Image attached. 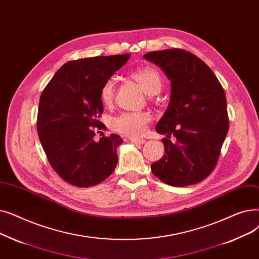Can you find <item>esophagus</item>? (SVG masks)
Listing matches in <instances>:
<instances>
[{
	"mask_svg": "<svg viewBox=\"0 0 259 259\" xmlns=\"http://www.w3.org/2000/svg\"><path fill=\"white\" fill-rule=\"evenodd\" d=\"M131 141L136 144H144L146 142L144 139H138V138H131Z\"/></svg>",
	"mask_w": 259,
	"mask_h": 259,
	"instance_id": "obj_1",
	"label": "esophagus"
}]
</instances>
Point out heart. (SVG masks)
<instances>
[{
    "label": "heart",
    "mask_w": 259,
    "mask_h": 259,
    "mask_svg": "<svg viewBox=\"0 0 259 259\" xmlns=\"http://www.w3.org/2000/svg\"><path fill=\"white\" fill-rule=\"evenodd\" d=\"M132 78L140 84L147 95H156L162 88V78L160 72L151 66L141 67L132 72ZM116 82L109 78L102 84L100 89L101 102L109 106L112 105L115 97ZM151 121V115L146 112H127L122 113L112 121L113 131L124 135V136L136 138L145 133L147 123Z\"/></svg>",
    "instance_id": "1"
}]
</instances>
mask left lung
<instances>
[{
  "label": "left lung",
  "mask_w": 259,
  "mask_h": 259,
  "mask_svg": "<svg viewBox=\"0 0 259 259\" xmlns=\"http://www.w3.org/2000/svg\"><path fill=\"white\" fill-rule=\"evenodd\" d=\"M170 81V99L156 132L166 135L153 174L171 187L198 183L212 173L229 131L225 91L212 69L179 48L147 53ZM170 136L177 137L173 144Z\"/></svg>",
  "instance_id": "obj_1"
}]
</instances>
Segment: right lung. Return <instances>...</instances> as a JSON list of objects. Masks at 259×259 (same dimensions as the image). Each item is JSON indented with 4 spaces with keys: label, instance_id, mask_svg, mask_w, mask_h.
Here are the masks:
<instances>
[{
    "label": "right lung",
    "instance_id": "1",
    "mask_svg": "<svg viewBox=\"0 0 259 259\" xmlns=\"http://www.w3.org/2000/svg\"><path fill=\"white\" fill-rule=\"evenodd\" d=\"M131 55L73 60L65 63L44 89L36 130L43 150L56 173L75 187L88 188L112 175L118 162L116 134L96 141L106 131L100 118L104 81L124 65Z\"/></svg>",
    "mask_w": 259,
    "mask_h": 259
}]
</instances>
